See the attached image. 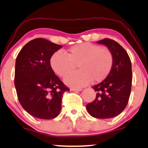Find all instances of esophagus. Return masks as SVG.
<instances>
[{
    "instance_id": "34e87169",
    "label": "esophagus",
    "mask_w": 148,
    "mask_h": 148,
    "mask_svg": "<svg viewBox=\"0 0 148 148\" xmlns=\"http://www.w3.org/2000/svg\"><path fill=\"white\" fill-rule=\"evenodd\" d=\"M82 89H80V88H74V87H71L70 88V91H81Z\"/></svg>"
}]
</instances>
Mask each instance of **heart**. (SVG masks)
Listing matches in <instances>:
<instances>
[{
    "label": "heart",
    "instance_id": "obj_1",
    "mask_svg": "<svg viewBox=\"0 0 148 148\" xmlns=\"http://www.w3.org/2000/svg\"><path fill=\"white\" fill-rule=\"evenodd\" d=\"M55 52L50 65L56 74L66 77L79 68V71L65 78L68 85L74 87L85 86L92 80L100 83L109 75L113 65V56L108 48L89 42L74 45L65 52Z\"/></svg>",
    "mask_w": 148,
    "mask_h": 148
}]
</instances>
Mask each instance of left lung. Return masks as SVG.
<instances>
[{
  "label": "left lung",
  "instance_id": "8db88e82",
  "mask_svg": "<svg viewBox=\"0 0 148 148\" xmlns=\"http://www.w3.org/2000/svg\"><path fill=\"white\" fill-rule=\"evenodd\" d=\"M97 43L105 45L113 56V65L109 75L92 87L96 97L87 104L88 113L93 117L108 119L118 115L128 102L132 84V64L124 48L115 41L106 38Z\"/></svg>",
  "mask_w": 148,
  "mask_h": 148
}]
</instances>
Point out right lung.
<instances>
[{"mask_svg":"<svg viewBox=\"0 0 148 148\" xmlns=\"http://www.w3.org/2000/svg\"><path fill=\"white\" fill-rule=\"evenodd\" d=\"M62 46L36 38L22 48L16 60L14 84L20 104L39 119L57 117L63 93L70 89L55 75L50 65L52 56Z\"/></svg>","mask_w":148,"mask_h":148,"instance_id":"obj_1","label":"right lung"}]
</instances>
